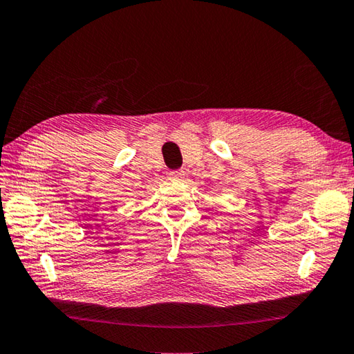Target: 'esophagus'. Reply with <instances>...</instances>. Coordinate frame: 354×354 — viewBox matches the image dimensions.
<instances>
[{
	"label": "esophagus",
	"instance_id": "34e87169",
	"mask_svg": "<svg viewBox=\"0 0 354 354\" xmlns=\"http://www.w3.org/2000/svg\"><path fill=\"white\" fill-rule=\"evenodd\" d=\"M169 178L171 180H182L185 177V171L177 169V171H169Z\"/></svg>",
	"mask_w": 354,
	"mask_h": 354
}]
</instances>
